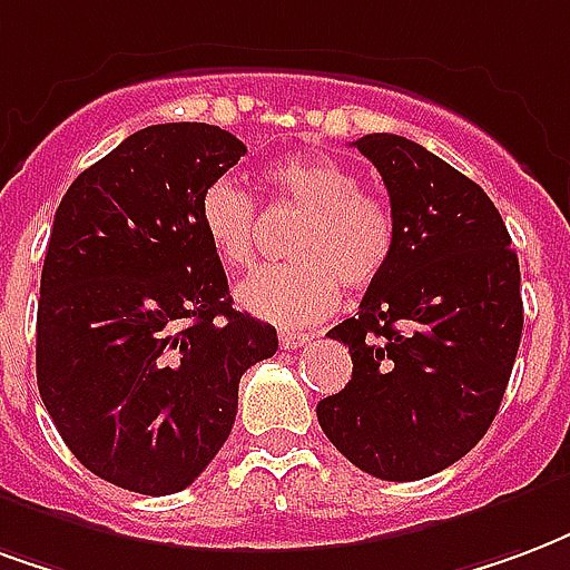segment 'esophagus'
Segmentation results:
<instances>
[{
  "instance_id": "34e87169",
  "label": "esophagus",
  "mask_w": 570,
  "mask_h": 570,
  "mask_svg": "<svg viewBox=\"0 0 570 570\" xmlns=\"http://www.w3.org/2000/svg\"><path fill=\"white\" fill-rule=\"evenodd\" d=\"M277 341H281V347L284 350H298L305 347V344H311V335H307V332H289V328H284V332L277 335Z\"/></svg>"
}]
</instances>
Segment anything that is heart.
Instances as JSON below:
<instances>
[{
    "label": "heart",
    "mask_w": 570,
    "mask_h": 570,
    "mask_svg": "<svg viewBox=\"0 0 570 570\" xmlns=\"http://www.w3.org/2000/svg\"><path fill=\"white\" fill-rule=\"evenodd\" d=\"M265 178L274 202L302 210L286 253L293 263L265 265L238 286L250 314L281 326H307L335 307L338 286L360 293L383 274L395 247L390 205L360 189V178L335 159H281ZM205 242L226 268L256 259V202L235 180H214L199 199Z\"/></svg>",
    "instance_id": "obj_1"
}]
</instances>
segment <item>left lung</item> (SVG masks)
Listing matches in <instances>:
<instances>
[{
	"mask_svg": "<svg viewBox=\"0 0 570 570\" xmlns=\"http://www.w3.org/2000/svg\"><path fill=\"white\" fill-rule=\"evenodd\" d=\"M353 147L381 171L395 247L360 314L328 328L353 377L317 404L323 432L381 480H423L487 435L522 335L520 263L489 196L402 135Z\"/></svg>",
	"mask_w": 570,
	"mask_h": 570,
	"instance_id": "8db88e82",
	"label": "left lung"
}]
</instances>
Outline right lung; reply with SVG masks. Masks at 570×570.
I'll list each match as a JSON object with an SVG mask.
<instances>
[{"mask_svg": "<svg viewBox=\"0 0 570 570\" xmlns=\"http://www.w3.org/2000/svg\"><path fill=\"white\" fill-rule=\"evenodd\" d=\"M247 147L220 126L138 129L62 196L41 268L36 374L75 459L141 495L187 489L232 432L277 332L232 307L202 193Z\"/></svg>", "mask_w": 570, "mask_h": 570, "instance_id": "right-lung-1", "label": "right lung"}]
</instances>
